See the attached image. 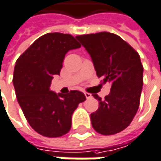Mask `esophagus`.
<instances>
[{
	"label": "esophagus",
	"instance_id": "esophagus-1",
	"mask_svg": "<svg viewBox=\"0 0 161 161\" xmlns=\"http://www.w3.org/2000/svg\"><path fill=\"white\" fill-rule=\"evenodd\" d=\"M85 96H86V98H87V99L92 98V94H91V93H88V92H85Z\"/></svg>",
	"mask_w": 161,
	"mask_h": 161
}]
</instances>
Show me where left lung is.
I'll list each match as a JSON object with an SVG mask.
<instances>
[{"label": "left lung", "mask_w": 161, "mask_h": 161, "mask_svg": "<svg viewBox=\"0 0 161 161\" xmlns=\"http://www.w3.org/2000/svg\"><path fill=\"white\" fill-rule=\"evenodd\" d=\"M90 53L98 77L111 84L104 100L97 94L99 108L91 114L94 130L102 135H113L125 129L135 117L143 85V67L139 53L122 37L101 32L77 36Z\"/></svg>", "instance_id": "1"}]
</instances>
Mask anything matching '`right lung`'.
<instances>
[{
    "instance_id": "1",
    "label": "right lung",
    "mask_w": 161,
    "mask_h": 161,
    "mask_svg": "<svg viewBox=\"0 0 161 161\" xmlns=\"http://www.w3.org/2000/svg\"><path fill=\"white\" fill-rule=\"evenodd\" d=\"M80 47L69 34L49 33L37 38L16 62L13 84L18 103L31 127L44 137L67 134L72 113L86 100L78 91L62 94L50 90L53 75L60 74L66 53Z\"/></svg>"
}]
</instances>
